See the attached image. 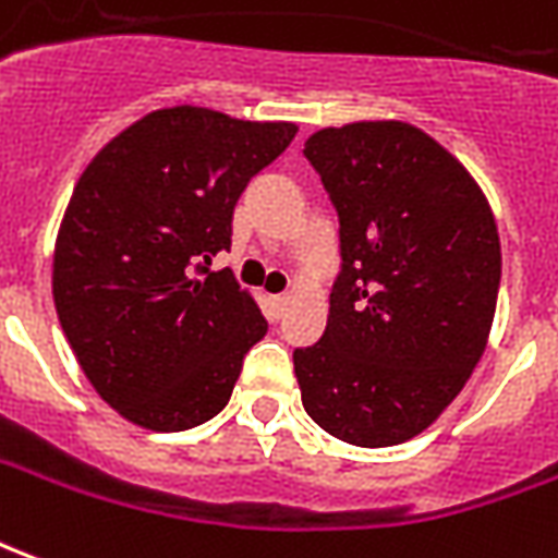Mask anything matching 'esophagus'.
I'll list each match as a JSON object with an SVG mask.
<instances>
[{
    "label": "esophagus",
    "mask_w": 558,
    "mask_h": 558,
    "mask_svg": "<svg viewBox=\"0 0 558 558\" xmlns=\"http://www.w3.org/2000/svg\"><path fill=\"white\" fill-rule=\"evenodd\" d=\"M288 303H291V298H288V294H276V298H270V306H272V312H276V318H282V315H286Z\"/></svg>",
    "instance_id": "34e87169"
}]
</instances>
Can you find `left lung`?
<instances>
[{
  "label": "left lung",
  "mask_w": 558,
  "mask_h": 558,
  "mask_svg": "<svg viewBox=\"0 0 558 558\" xmlns=\"http://www.w3.org/2000/svg\"><path fill=\"white\" fill-rule=\"evenodd\" d=\"M339 216V276L322 339L294 349L303 409L357 448L402 445L481 361L501 246L487 197L409 122L322 129L303 146Z\"/></svg>",
  "instance_id": "obj_1"
}]
</instances>
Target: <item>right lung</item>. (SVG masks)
Listing matches in <instances>:
<instances>
[{
  "label": "right lung",
  "instance_id": "right-lung-1",
  "mask_svg": "<svg viewBox=\"0 0 558 558\" xmlns=\"http://www.w3.org/2000/svg\"><path fill=\"white\" fill-rule=\"evenodd\" d=\"M294 122L165 108L117 134L74 185L53 255V303L110 409L180 433L222 412L267 322L231 270L234 207L294 141Z\"/></svg>",
  "mask_w": 558,
  "mask_h": 558
}]
</instances>
